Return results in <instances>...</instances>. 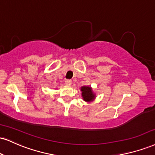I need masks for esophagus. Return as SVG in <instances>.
<instances>
[{
  "mask_svg": "<svg viewBox=\"0 0 155 155\" xmlns=\"http://www.w3.org/2000/svg\"><path fill=\"white\" fill-rule=\"evenodd\" d=\"M65 82H66V84L67 85H71L72 84V81L71 79H66Z\"/></svg>",
  "mask_w": 155,
  "mask_h": 155,
  "instance_id": "esophagus-1",
  "label": "esophagus"
}]
</instances>
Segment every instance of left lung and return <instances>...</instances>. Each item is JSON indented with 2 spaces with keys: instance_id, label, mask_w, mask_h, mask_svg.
<instances>
[{
  "instance_id": "left-lung-1",
  "label": "left lung",
  "mask_w": 155,
  "mask_h": 155,
  "mask_svg": "<svg viewBox=\"0 0 155 155\" xmlns=\"http://www.w3.org/2000/svg\"><path fill=\"white\" fill-rule=\"evenodd\" d=\"M81 91L82 92L81 93V95H82V97L84 99V100L87 102H89L92 101V100H94V95L93 94L92 89L89 87H83L81 88Z\"/></svg>"
}]
</instances>
